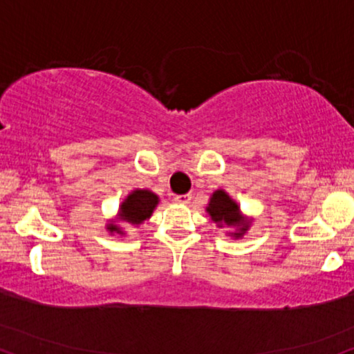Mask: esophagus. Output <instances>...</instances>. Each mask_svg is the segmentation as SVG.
I'll return each mask as SVG.
<instances>
[{
	"label": "esophagus",
	"instance_id": "obj_1",
	"mask_svg": "<svg viewBox=\"0 0 354 354\" xmlns=\"http://www.w3.org/2000/svg\"><path fill=\"white\" fill-rule=\"evenodd\" d=\"M174 200H176V203H178V205H189L190 200H192V195L190 194L176 195V197H174Z\"/></svg>",
	"mask_w": 354,
	"mask_h": 354
}]
</instances>
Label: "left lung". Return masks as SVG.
I'll return each mask as SVG.
<instances>
[{"label":"left lung","instance_id":"obj_1","mask_svg":"<svg viewBox=\"0 0 354 354\" xmlns=\"http://www.w3.org/2000/svg\"><path fill=\"white\" fill-rule=\"evenodd\" d=\"M207 212L210 213L212 220L215 221L218 226L228 225V226H238V233H233L234 236L239 238L246 233L248 223L243 220L241 213H239V207L234 200L230 198V195L225 190H216L212 195L210 203H208Z\"/></svg>","mask_w":354,"mask_h":354}]
</instances>
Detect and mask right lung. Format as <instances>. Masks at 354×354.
I'll use <instances>...</instances> for the list:
<instances>
[{
    "label": "right lung",
    "instance_id": "1",
    "mask_svg": "<svg viewBox=\"0 0 354 354\" xmlns=\"http://www.w3.org/2000/svg\"><path fill=\"white\" fill-rule=\"evenodd\" d=\"M157 203H159V198L152 192L134 190L131 192L120 207V218L123 221H128V223L139 225L152 215ZM108 230H110V233H123L116 225H108Z\"/></svg>",
    "mask_w": 354,
    "mask_h": 354
}]
</instances>
